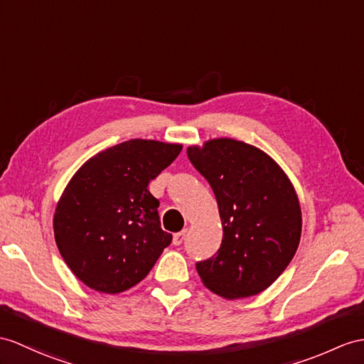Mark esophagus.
Returning <instances> with one entry per match:
<instances>
[{
    "instance_id": "esophagus-1",
    "label": "esophagus",
    "mask_w": 364,
    "mask_h": 364,
    "mask_svg": "<svg viewBox=\"0 0 364 364\" xmlns=\"http://www.w3.org/2000/svg\"><path fill=\"white\" fill-rule=\"evenodd\" d=\"M185 233H187V230H182L181 233H176L173 236V244L174 245H181L183 242V239H185Z\"/></svg>"
}]
</instances>
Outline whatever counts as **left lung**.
Instances as JSON below:
<instances>
[{
	"label": "left lung",
	"instance_id": "1",
	"mask_svg": "<svg viewBox=\"0 0 364 364\" xmlns=\"http://www.w3.org/2000/svg\"><path fill=\"white\" fill-rule=\"evenodd\" d=\"M187 154L215 193L224 232L216 255L196 262L203 286L227 299L261 294L298 249L294 185L270 156L244 141L213 139Z\"/></svg>",
	"mask_w": 364,
	"mask_h": 364
}]
</instances>
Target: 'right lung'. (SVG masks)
I'll return each mask as SVG.
<instances>
[{
    "label": "right lung",
    "instance_id": "right-lung-1",
    "mask_svg": "<svg viewBox=\"0 0 364 364\" xmlns=\"http://www.w3.org/2000/svg\"><path fill=\"white\" fill-rule=\"evenodd\" d=\"M182 145L132 139L91 157L57 203L55 242L68 267L97 291L120 294L144 279L171 244L148 185Z\"/></svg>",
    "mask_w": 364,
    "mask_h": 364
}]
</instances>
